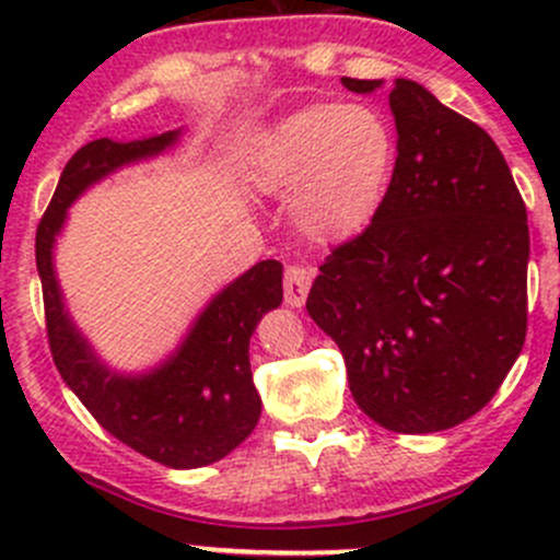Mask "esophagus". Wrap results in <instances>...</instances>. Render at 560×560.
<instances>
[{"mask_svg": "<svg viewBox=\"0 0 560 560\" xmlns=\"http://www.w3.org/2000/svg\"><path fill=\"white\" fill-rule=\"evenodd\" d=\"M314 281V268L306 265H287L284 270V301L287 306L301 308L306 303L308 290H312Z\"/></svg>", "mask_w": 560, "mask_h": 560, "instance_id": "1", "label": "esophagus"}]
</instances>
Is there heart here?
<instances>
[{"instance_id":"heart-1","label":"heart","mask_w":560,"mask_h":560,"mask_svg":"<svg viewBox=\"0 0 560 560\" xmlns=\"http://www.w3.org/2000/svg\"><path fill=\"white\" fill-rule=\"evenodd\" d=\"M395 167L398 135L380 107L316 103L259 132L248 178L262 195L290 200L308 238L341 244L376 222Z\"/></svg>"}]
</instances>
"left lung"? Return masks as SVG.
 <instances>
[{"label":"left lung","instance_id":"8db88e82","mask_svg":"<svg viewBox=\"0 0 560 560\" xmlns=\"http://www.w3.org/2000/svg\"><path fill=\"white\" fill-rule=\"evenodd\" d=\"M354 94L382 81L341 78ZM398 167L376 222L319 265L308 316L338 343L360 409L395 433L460 425L515 365L528 219L482 127L398 78Z\"/></svg>","mask_w":560,"mask_h":560}]
</instances>
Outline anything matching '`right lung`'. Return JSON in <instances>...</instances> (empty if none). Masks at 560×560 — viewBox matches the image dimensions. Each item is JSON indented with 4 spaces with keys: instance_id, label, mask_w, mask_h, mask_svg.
<instances>
[{
    "instance_id": "add662e5",
    "label": "right lung",
    "mask_w": 560,
    "mask_h": 560,
    "mask_svg": "<svg viewBox=\"0 0 560 560\" xmlns=\"http://www.w3.org/2000/svg\"><path fill=\"white\" fill-rule=\"evenodd\" d=\"M178 138L180 129H171L129 143L100 138L78 149L39 219L35 254L50 354L67 387L135 453L171 468H200L233 453L259 420L262 400L252 382L248 338L265 312L281 306V262L262 259L230 281L197 314L171 358L145 374H118L97 358L67 312L54 268L67 208L124 165L165 154Z\"/></svg>"
}]
</instances>
